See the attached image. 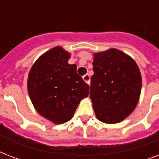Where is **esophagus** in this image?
I'll use <instances>...</instances> for the list:
<instances>
[{"mask_svg": "<svg viewBox=\"0 0 159 159\" xmlns=\"http://www.w3.org/2000/svg\"><path fill=\"white\" fill-rule=\"evenodd\" d=\"M82 79H83V81H84L86 83H87V84H89V83H90V76H89V74L84 75V76L82 77Z\"/></svg>", "mask_w": 159, "mask_h": 159, "instance_id": "34e87169", "label": "esophagus"}]
</instances>
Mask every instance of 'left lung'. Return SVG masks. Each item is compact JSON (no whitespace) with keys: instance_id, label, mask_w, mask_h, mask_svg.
Wrapping results in <instances>:
<instances>
[{"instance_id":"1","label":"left lung","mask_w":159,"mask_h":159,"mask_svg":"<svg viewBox=\"0 0 159 159\" xmlns=\"http://www.w3.org/2000/svg\"><path fill=\"white\" fill-rule=\"evenodd\" d=\"M90 98L97 118L106 124L124 120L140 97L142 77L135 61L116 48L95 53Z\"/></svg>"}]
</instances>
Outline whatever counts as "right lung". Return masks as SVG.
Listing matches in <instances>:
<instances>
[{
  "label": "right lung",
  "mask_w": 159,
  "mask_h": 159,
  "mask_svg": "<svg viewBox=\"0 0 159 159\" xmlns=\"http://www.w3.org/2000/svg\"><path fill=\"white\" fill-rule=\"evenodd\" d=\"M71 53L56 46L41 55L29 72L27 88L34 107L40 116L56 125L73 117L89 86L69 64Z\"/></svg>",
  "instance_id": "right-lung-1"
}]
</instances>
